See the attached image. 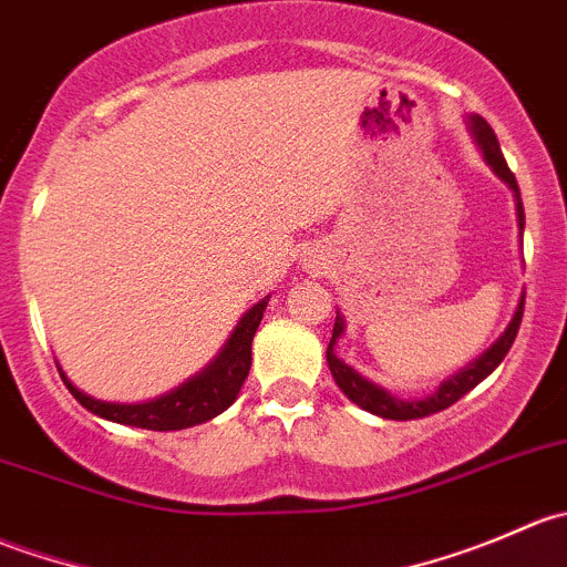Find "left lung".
I'll return each mask as SVG.
<instances>
[{"instance_id":"obj_1","label":"left lung","mask_w":567,"mask_h":567,"mask_svg":"<svg viewBox=\"0 0 567 567\" xmlns=\"http://www.w3.org/2000/svg\"><path fill=\"white\" fill-rule=\"evenodd\" d=\"M468 128H472L474 142H477V147L483 151L488 167L494 169L496 177H499L502 183H507V186H511L513 197H516L518 227L524 230L522 192H518L516 175L511 173L505 156H502V147H499V140H496L494 128H491V125L485 123L483 117H468ZM522 316H524V296L518 299L516 312H513L511 323H507V329L502 331L499 337H496L494 346L485 348V351L480 353L474 362H468L466 368L458 370V373H453L450 379H444L442 384H439V390L433 394H427V398H400V394L390 392L386 386L375 384V381H370L368 375H362L359 370H353L348 362H342V359L337 357V351H334L337 340H340L342 331H346V318H342L340 312H337L334 329H331L329 348H326V362H329V370H331V379H334V384L340 386L342 394H346L351 403H357L359 409L370 411V414H375V416H384V420H394V422L420 420V416L439 414V411H444V409H450L453 403H458L463 394L472 392L474 386L480 384V381H485L491 373H494L496 368H499L502 359H505L507 351H511L513 340H516L518 326H522Z\"/></svg>"}]
</instances>
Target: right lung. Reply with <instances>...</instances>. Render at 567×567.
<instances>
[{
    "label": "right lung",
    "mask_w": 567,
    "mask_h": 567,
    "mask_svg": "<svg viewBox=\"0 0 567 567\" xmlns=\"http://www.w3.org/2000/svg\"><path fill=\"white\" fill-rule=\"evenodd\" d=\"M268 299L271 296H266L251 310L244 312V318L238 320V326L227 337L216 359H210L197 375L183 381L173 392L158 394V398L145 400V403H109V400H99L79 390L76 384H71V379L62 373L60 364L56 368H60L62 381H65L73 398L84 409L93 411L95 416H101V420L142 427V431H183V427L203 425V422L214 420V416H219L221 411H227L236 403L238 392H241L244 381L249 375L251 340H255Z\"/></svg>",
    "instance_id": "right-lung-1"
}]
</instances>
